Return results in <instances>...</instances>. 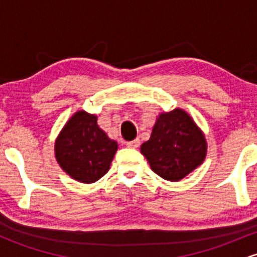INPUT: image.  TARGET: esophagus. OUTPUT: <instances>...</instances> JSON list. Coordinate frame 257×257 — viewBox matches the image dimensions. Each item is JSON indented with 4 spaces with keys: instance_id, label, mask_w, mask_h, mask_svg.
<instances>
[{
    "instance_id": "obj_1",
    "label": "esophagus",
    "mask_w": 257,
    "mask_h": 257,
    "mask_svg": "<svg viewBox=\"0 0 257 257\" xmlns=\"http://www.w3.org/2000/svg\"><path fill=\"white\" fill-rule=\"evenodd\" d=\"M126 146L131 147V149H138V147L140 146V140H139V139H135V140L133 141H128V143H126Z\"/></svg>"
}]
</instances>
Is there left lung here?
Segmentation results:
<instances>
[{
    "instance_id": "obj_1",
    "label": "left lung",
    "mask_w": 257,
    "mask_h": 257,
    "mask_svg": "<svg viewBox=\"0 0 257 257\" xmlns=\"http://www.w3.org/2000/svg\"><path fill=\"white\" fill-rule=\"evenodd\" d=\"M140 150L157 175L179 181L203 163L206 141L190 114L175 108L159 114L151 138Z\"/></svg>"
}]
</instances>
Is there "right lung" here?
I'll return each mask as SVG.
<instances>
[{"label":"right lung","mask_w":257,"mask_h":257,"mask_svg":"<svg viewBox=\"0 0 257 257\" xmlns=\"http://www.w3.org/2000/svg\"><path fill=\"white\" fill-rule=\"evenodd\" d=\"M117 143L99 128L98 117L77 111L55 140V158L76 181L93 184L105 175L117 151Z\"/></svg>","instance_id":"1"}]
</instances>
